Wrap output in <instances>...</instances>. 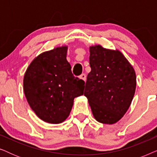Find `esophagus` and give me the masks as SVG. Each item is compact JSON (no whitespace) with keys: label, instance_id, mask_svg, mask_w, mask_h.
<instances>
[{"label":"esophagus","instance_id":"1","mask_svg":"<svg viewBox=\"0 0 157 157\" xmlns=\"http://www.w3.org/2000/svg\"><path fill=\"white\" fill-rule=\"evenodd\" d=\"M79 78L82 79V80H83L84 81H86V76L85 74H82L80 76H79Z\"/></svg>","mask_w":157,"mask_h":157}]
</instances>
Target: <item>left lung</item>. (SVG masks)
Returning <instances> with one entry per match:
<instances>
[{
    "label": "left lung",
    "mask_w": 157,
    "mask_h": 157,
    "mask_svg": "<svg viewBox=\"0 0 157 157\" xmlns=\"http://www.w3.org/2000/svg\"><path fill=\"white\" fill-rule=\"evenodd\" d=\"M89 63L84 96L96 120L113 124L129 108L136 90L134 69L119 51L90 47Z\"/></svg>",
    "instance_id": "1"
}]
</instances>
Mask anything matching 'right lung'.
Listing matches in <instances>:
<instances>
[{
	"label": "right lung",
	"mask_w": 157,
	"mask_h": 157,
	"mask_svg": "<svg viewBox=\"0 0 157 157\" xmlns=\"http://www.w3.org/2000/svg\"><path fill=\"white\" fill-rule=\"evenodd\" d=\"M67 46L40 53L31 62L23 78L27 101L36 115L50 124L67 119L74 99L83 95L85 82L75 77L66 60Z\"/></svg>",
	"instance_id": "1"
}]
</instances>
